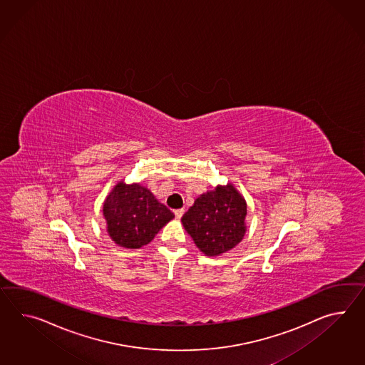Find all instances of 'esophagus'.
<instances>
[{"mask_svg": "<svg viewBox=\"0 0 365 365\" xmlns=\"http://www.w3.org/2000/svg\"><path fill=\"white\" fill-rule=\"evenodd\" d=\"M174 214H175L177 219H180V217L183 216V214H185V210H183V208H179V210L174 211Z\"/></svg>", "mask_w": 365, "mask_h": 365, "instance_id": "34e87169", "label": "esophagus"}]
</instances>
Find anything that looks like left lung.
I'll list each match as a JSON object with an SVG mask.
<instances>
[{
  "instance_id": "1",
  "label": "left lung",
  "mask_w": 365,
  "mask_h": 365,
  "mask_svg": "<svg viewBox=\"0 0 365 365\" xmlns=\"http://www.w3.org/2000/svg\"><path fill=\"white\" fill-rule=\"evenodd\" d=\"M245 216L244 197L227 185L199 196L182 216V222L197 248L207 256H219L242 240Z\"/></svg>"
}]
</instances>
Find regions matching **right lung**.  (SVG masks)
Wrapping results in <instances>:
<instances>
[{"label": "right lung", "instance_id": "add662e5", "mask_svg": "<svg viewBox=\"0 0 365 365\" xmlns=\"http://www.w3.org/2000/svg\"><path fill=\"white\" fill-rule=\"evenodd\" d=\"M108 233L117 245L128 249L149 244L174 214L145 187L120 182L104 202Z\"/></svg>", "mask_w": 365, "mask_h": 365}]
</instances>
